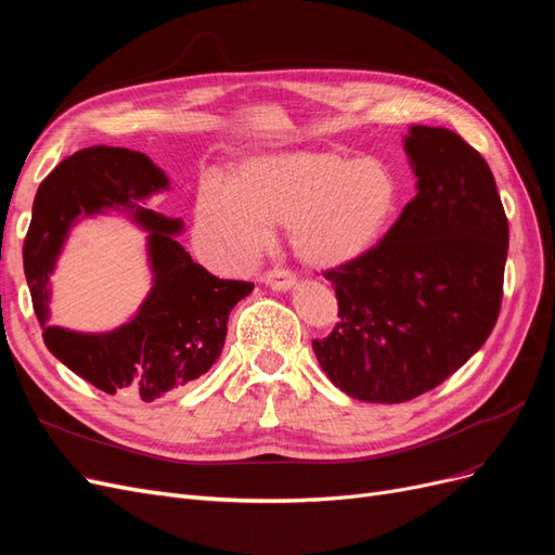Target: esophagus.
Segmentation results:
<instances>
[{"mask_svg": "<svg viewBox=\"0 0 555 555\" xmlns=\"http://www.w3.org/2000/svg\"><path fill=\"white\" fill-rule=\"evenodd\" d=\"M261 280L275 292H287L296 284V278L289 271H284V268H273V271H268Z\"/></svg>", "mask_w": 555, "mask_h": 555, "instance_id": "obj_1", "label": "esophagus"}]
</instances>
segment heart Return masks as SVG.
Masks as SVG:
<instances>
[{"label": "heart", "instance_id": "heart-1", "mask_svg": "<svg viewBox=\"0 0 555 555\" xmlns=\"http://www.w3.org/2000/svg\"><path fill=\"white\" fill-rule=\"evenodd\" d=\"M400 182L379 159L338 153L263 155L243 164L238 188L212 176L198 194L196 231L208 255L245 268L271 243V227L289 229L296 255L319 268L343 266L389 229Z\"/></svg>", "mask_w": 555, "mask_h": 555}]
</instances>
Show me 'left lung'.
Here are the masks:
<instances>
[{
    "label": "left lung",
    "mask_w": 555,
    "mask_h": 555,
    "mask_svg": "<svg viewBox=\"0 0 555 555\" xmlns=\"http://www.w3.org/2000/svg\"><path fill=\"white\" fill-rule=\"evenodd\" d=\"M416 196L384 238L324 271L338 296L319 365L347 396L405 402L442 384L489 338L509 224L489 164L456 131L414 125Z\"/></svg>",
    "instance_id": "left-lung-1"
}]
</instances>
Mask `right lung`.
I'll use <instances>...</instances> for the list:
<instances>
[{"instance_id":"obj_1","label":"right lung","mask_w":555,"mask_h":555,"mask_svg":"<svg viewBox=\"0 0 555 555\" xmlns=\"http://www.w3.org/2000/svg\"><path fill=\"white\" fill-rule=\"evenodd\" d=\"M169 188V178L143 153L94 145L60 162L39 184L23 245L31 306L53 354L106 393L153 402L208 373L220 359L233 306L255 284L220 280L194 263L178 243L182 220L145 208V198ZM125 209L151 231L154 289L129 325L111 334H76L48 327L47 275L65 233L80 216Z\"/></svg>"}]
</instances>
